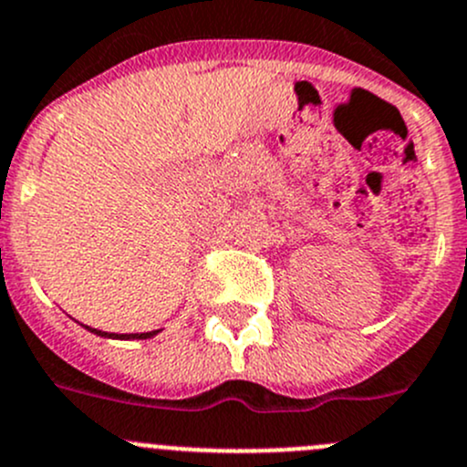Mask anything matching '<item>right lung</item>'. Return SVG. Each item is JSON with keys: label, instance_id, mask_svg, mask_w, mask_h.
<instances>
[{"label": "right lung", "instance_id": "right-lung-1", "mask_svg": "<svg viewBox=\"0 0 467 467\" xmlns=\"http://www.w3.org/2000/svg\"><path fill=\"white\" fill-rule=\"evenodd\" d=\"M86 328L90 330V333L95 335H102V337H116V339H146V337H152L155 333H160V330H152V333H132V335H116V333H104V330H98V328H90V326H86Z\"/></svg>", "mask_w": 467, "mask_h": 467}]
</instances>
